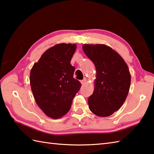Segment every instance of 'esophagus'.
Wrapping results in <instances>:
<instances>
[{"mask_svg": "<svg viewBox=\"0 0 154 154\" xmlns=\"http://www.w3.org/2000/svg\"><path fill=\"white\" fill-rule=\"evenodd\" d=\"M86 81H87V79H86V78H84L83 80L81 81V83L82 84V85H84V84L86 83Z\"/></svg>", "mask_w": 154, "mask_h": 154, "instance_id": "1", "label": "esophagus"}]
</instances>
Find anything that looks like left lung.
<instances>
[{"label": "left lung", "instance_id": "obj_1", "mask_svg": "<svg viewBox=\"0 0 154 154\" xmlns=\"http://www.w3.org/2000/svg\"><path fill=\"white\" fill-rule=\"evenodd\" d=\"M85 55L96 68L95 89L88 98L89 109L99 117H107L118 110L125 101L131 75L124 60L105 45H83Z\"/></svg>", "mask_w": 154, "mask_h": 154}]
</instances>
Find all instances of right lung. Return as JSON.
<instances>
[{
	"label": "right lung",
	"instance_id": "obj_1",
	"mask_svg": "<svg viewBox=\"0 0 154 154\" xmlns=\"http://www.w3.org/2000/svg\"><path fill=\"white\" fill-rule=\"evenodd\" d=\"M76 48L75 44H57L45 51L31 70L30 84L36 103L51 118L65 116L81 88L70 63Z\"/></svg>",
	"mask_w": 154,
	"mask_h": 154
}]
</instances>
